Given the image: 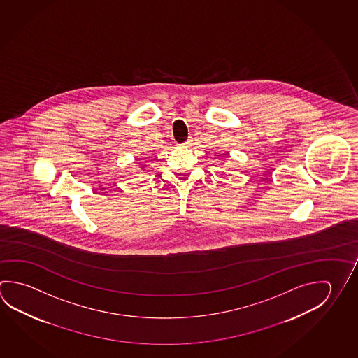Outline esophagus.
Returning <instances> with one entry per match:
<instances>
[{"mask_svg": "<svg viewBox=\"0 0 358 358\" xmlns=\"http://www.w3.org/2000/svg\"><path fill=\"white\" fill-rule=\"evenodd\" d=\"M192 145V139L189 138L185 142V143H182V145H185V147H188V145Z\"/></svg>", "mask_w": 358, "mask_h": 358, "instance_id": "34e87169", "label": "esophagus"}]
</instances>
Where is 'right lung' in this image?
Listing matches in <instances>:
<instances>
[{
	"mask_svg": "<svg viewBox=\"0 0 358 358\" xmlns=\"http://www.w3.org/2000/svg\"><path fill=\"white\" fill-rule=\"evenodd\" d=\"M142 159H143V158H142Z\"/></svg>",
	"mask_w": 358,
	"mask_h": 358,
	"instance_id": "1",
	"label": "right lung"
}]
</instances>
